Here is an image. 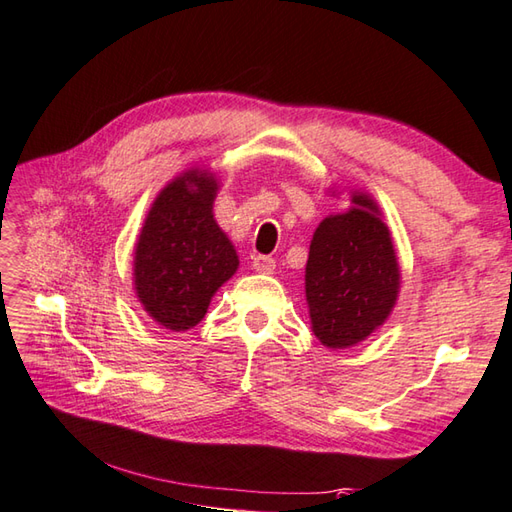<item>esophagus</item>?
<instances>
[{
  "mask_svg": "<svg viewBox=\"0 0 512 512\" xmlns=\"http://www.w3.org/2000/svg\"><path fill=\"white\" fill-rule=\"evenodd\" d=\"M275 259L268 257V255H255L253 257V268L257 270V273H273L275 270Z\"/></svg>",
  "mask_w": 512,
  "mask_h": 512,
  "instance_id": "34e87169",
  "label": "esophagus"
}]
</instances>
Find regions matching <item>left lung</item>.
<instances>
[{
  "mask_svg": "<svg viewBox=\"0 0 512 512\" xmlns=\"http://www.w3.org/2000/svg\"><path fill=\"white\" fill-rule=\"evenodd\" d=\"M326 217L310 242L306 302L315 337L328 348L362 342L384 324L399 290L397 257L373 199Z\"/></svg>",
  "mask_w": 512,
  "mask_h": 512,
  "instance_id": "obj_1",
  "label": "left lung"
}]
</instances>
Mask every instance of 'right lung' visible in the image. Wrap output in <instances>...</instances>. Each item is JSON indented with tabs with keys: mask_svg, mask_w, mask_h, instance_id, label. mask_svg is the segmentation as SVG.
<instances>
[{
	"mask_svg": "<svg viewBox=\"0 0 512 512\" xmlns=\"http://www.w3.org/2000/svg\"><path fill=\"white\" fill-rule=\"evenodd\" d=\"M215 179L190 170L170 182L146 217L135 250L139 302L159 326L188 330L237 270V253L213 219Z\"/></svg>",
	"mask_w": 512,
	"mask_h": 512,
	"instance_id": "add662e5",
	"label": "right lung"
}]
</instances>
